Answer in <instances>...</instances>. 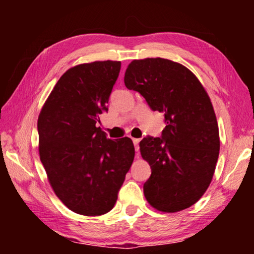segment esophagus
<instances>
[{"label":"esophagus","instance_id":"obj_1","mask_svg":"<svg viewBox=\"0 0 254 254\" xmlns=\"http://www.w3.org/2000/svg\"><path fill=\"white\" fill-rule=\"evenodd\" d=\"M132 141H133V144H134L135 151L137 152V151H139V142H140V139H132Z\"/></svg>","mask_w":254,"mask_h":254}]
</instances>
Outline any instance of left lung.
Listing matches in <instances>:
<instances>
[{
    "instance_id": "8db88e82",
    "label": "left lung",
    "mask_w": 254,
    "mask_h": 254,
    "mask_svg": "<svg viewBox=\"0 0 254 254\" xmlns=\"http://www.w3.org/2000/svg\"><path fill=\"white\" fill-rule=\"evenodd\" d=\"M153 111L165 113L161 137H144L141 156L151 176L143 185L154 209L176 213L190 207L207 190L220 154L216 115L207 92L192 71L163 58L135 59L124 75Z\"/></svg>"
}]
</instances>
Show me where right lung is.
<instances>
[{"instance_id":"add662e5","label":"right lung","mask_w":254,"mask_h":254,"mask_svg":"<svg viewBox=\"0 0 254 254\" xmlns=\"http://www.w3.org/2000/svg\"><path fill=\"white\" fill-rule=\"evenodd\" d=\"M121 62L80 64L60 77L38 118L39 156L55 194L72 212L98 216L114 207L134 159L130 137L111 140L96 123Z\"/></svg>"}]
</instances>
